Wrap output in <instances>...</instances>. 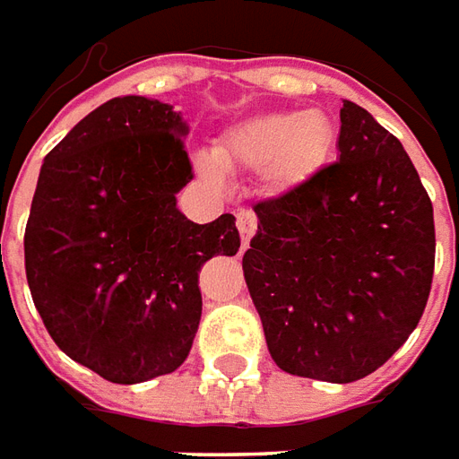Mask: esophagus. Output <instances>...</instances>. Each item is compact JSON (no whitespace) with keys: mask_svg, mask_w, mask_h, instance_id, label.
Wrapping results in <instances>:
<instances>
[{"mask_svg":"<svg viewBox=\"0 0 459 459\" xmlns=\"http://www.w3.org/2000/svg\"><path fill=\"white\" fill-rule=\"evenodd\" d=\"M237 230L242 235V247L249 245V239L256 232V214L252 210H239L237 212Z\"/></svg>","mask_w":459,"mask_h":459,"instance_id":"obj_1","label":"esophagus"}]
</instances>
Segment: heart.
<instances>
[{"label": "heart", "instance_id": "1", "mask_svg": "<svg viewBox=\"0 0 459 459\" xmlns=\"http://www.w3.org/2000/svg\"><path fill=\"white\" fill-rule=\"evenodd\" d=\"M336 148V126L324 110H269L232 123L212 145L224 170H262L276 190H291L316 175ZM214 175V165L204 162Z\"/></svg>", "mask_w": 459, "mask_h": 459}]
</instances>
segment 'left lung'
I'll return each mask as SVG.
<instances>
[{"mask_svg":"<svg viewBox=\"0 0 459 459\" xmlns=\"http://www.w3.org/2000/svg\"><path fill=\"white\" fill-rule=\"evenodd\" d=\"M339 152L311 180L255 204L259 224L242 269L276 366L353 383L418 326L435 222L401 141L351 100L341 108Z\"/></svg>","mask_w":459,"mask_h":459,"instance_id":"8db88e82","label":"left lung"}]
</instances>
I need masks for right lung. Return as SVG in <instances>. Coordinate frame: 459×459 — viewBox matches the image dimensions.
Masks as SVG:
<instances>
[{"label":"right lung","mask_w":459,"mask_h":459,"mask_svg":"<svg viewBox=\"0 0 459 459\" xmlns=\"http://www.w3.org/2000/svg\"><path fill=\"white\" fill-rule=\"evenodd\" d=\"M187 123L145 96L106 100L48 152L24 232L27 281L58 349L110 383L183 366L203 316L197 272L237 255L232 214L197 224Z\"/></svg>","instance_id":"obj_1"}]
</instances>
